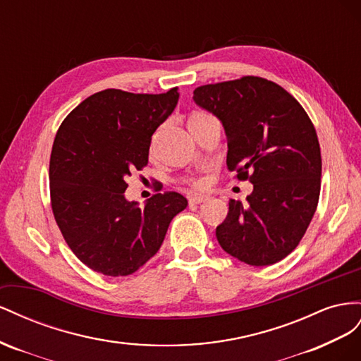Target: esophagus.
I'll return each mask as SVG.
<instances>
[{
    "mask_svg": "<svg viewBox=\"0 0 361 361\" xmlns=\"http://www.w3.org/2000/svg\"><path fill=\"white\" fill-rule=\"evenodd\" d=\"M207 200H209V198H205V197H190V198H189V204H190V205L202 204V202H205Z\"/></svg>",
    "mask_w": 361,
    "mask_h": 361,
    "instance_id": "1",
    "label": "esophagus"
}]
</instances>
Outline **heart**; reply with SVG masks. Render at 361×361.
Here are the masks:
<instances>
[{
    "instance_id": "1",
    "label": "heart",
    "mask_w": 361,
    "mask_h": 361,
    "mask_svg": "<svg viewBox=\"0 0 361 361\" xmlns=\"http://www.w3.org/2000/svg\"><path fill=\"white\" fill-rule=\"evenodd\" d=\"M204 118H207V115H202V113H192V115H190L189 119H188V126H190V123H193V122H198V121H201V119H204ZM195 186L201 188L202 183H201V181H197V183H195Z\"/></svg>"
}]
</instances>
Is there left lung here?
I'll use <instances>...</instances> for the list:
<instances>
[{"mask_svg":"<svg viewBox=\"0 0 361 361\" xmlns=\"http://www.w3.org/2000/svg\"><path fill=\"white\" fill-rule=\"evenodd\" d=\"M193 101L225 130L226 166L254 190L230 200L216 238L225 252L251 266L289 255L312 222L321 193L322 159L313 123L289 92L260 77L193 90Z\"/></svg>","mask_w":361,"mask_h":361,"instance_id":"obj_1","label":"left lung"}]
</instances>
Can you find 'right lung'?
<instances>
[{"label":"right lung","mask_w":361,"mask_h":361,"mask_svg":"<svg viewBox=\"0 0 361 361\" xmlns=\"http://www.w3.org/2000/svg\"><path fill=\"white\" fill-rule=\"evenodd\" d=\"M166 94L106 89L61 122L49 159L51 207L80 262L107 276L136 272L156 254L173 216L188 207L177 192L128 201L127 177L148 163L151 137L178 102Z\"/></svg>","instance_id":"add662e5"}]
</instances>
